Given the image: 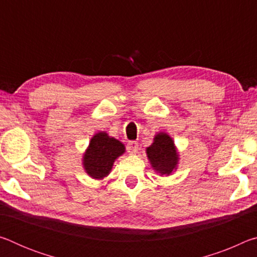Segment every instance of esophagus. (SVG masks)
Instances as JSON below:
<instances>
[{
	"instance_id": "34e87169",
	"label": "esophagus",
	"mask_w": 257,
	"mask_h": 257,
	"mask_svg": "<svg viewBox=\"0 0 257 257\" xmlns=\"http://www.w3.org/2000/svg\"><path fill=\"white\" fill-rule=\"evenodd\" d=\"M127 149H128V152L130 154H136L137 151H138V143L135 142V141L129 142L128 145H127Z\"/></svg>"
}]
</instances>
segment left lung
<instances>
[{
	"label": "left lung",
	"mask_w": 257,
	"mask_h": 257,
	"mask_svg": "<svg viewBox=\"0 0 257 257\" xmlns=\"http://www.w3.org/2000/svg\"><path fill=\"white\" fill-rule=\"evenodd\" d=\"M152 168L161 176H169L176 170L179 155L172 138L165 133L155 135L154 142L146 149Z\"/></svg>",
	"instance_id": "left-lung-1"
}]
</instances>
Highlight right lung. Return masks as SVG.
<instances>
[{"mask_svg":"<svg viewBox=\"0 0 257 257\" xmlns=\"http://www.w3.org/2000/svg\"><path fill=\"white\" fill-rule=\"evenodd\" d=\"M124 145L118 139L99 132L90 139L82 158L85 171L94 179H103L110 173L114 161L124 153Z\"/></svg>","mask_w":257,"mask_h":257,"instance_id":"add662e5","label":"right lung"}]
</instances>
